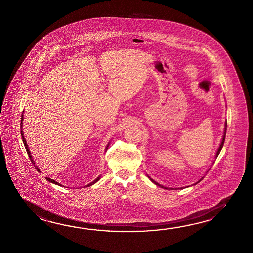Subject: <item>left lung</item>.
<instances>
[{
	"label": "left lung",
	"instance_id": "left-lung-1",
	"mask_svg": "<svg viewBox=\"0 0 253 253\" xmlns=\"http://www.w3.org/2000/svg\"><path fill=\"white\" fill-rule=\"evenodd\" d=\"M226 127H227V123H225V130H224V133H223V137H222V142H221V145H220V147H219V149H218V150H217L216 158H217V157H218V155H219V153H220V151H221V150H222V146H223V143H224V140H225V135H226ZM149 178H150V180L152 181V182H153V183H154L155 185H157V186H161V187H162V188H165V189H169V188H168V187H165V186H161V185H160V184H158V183H157V182H155V181L153 180V179H151V178H150V176H149ZM203 178H204V176H203V177H202L201 179H200V180L198 181V182H196V184H197V183H199V182H200V181H201L202 179H203ZM171 189H172V188H171Z\"/></svg>",
	"mask_w": 253,
	"mask_h": 253
}]
</instances>
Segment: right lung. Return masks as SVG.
Wrapping results in <instances>:
<instances>
[{"mask_svg":"<svg viewBox=\"0 0 253 253\" xmlns=\"http://www.w3.org/2000/svg\"><path fill=\"white\" fill-rule=\"evenodd\" d=\"M22 121H23V114H22V115H21V127H22ZM21 139H22V141H23V143H24V146H25V149H26L27 150V153H28V155H29V158H30V160H31V162H32V164L34 165V167H35V169H37V170L39 171L40 172V169H39V168L37 167V166H35V162L33 161V160H32V157H31V152H30V150H29V148H28V145H27L26 143V140H25V138H24V136H23V132H22V129H21ZM108 147V146H107ZM107 149V148H106ZM99 178H100V176H98L95 180L93 181V182H92V183H90V184H88L87 186H92V185H93V184H95L97 181L99 180ZM46 180L49 181V182H51V183H53V184H55V185H57V186H63L59 184V183H57V181L53 180V179H51V178H48V177H46Z\"/></svg>","mask_w":253,"mask_h":253,"instance_id":"add662e5","label":"right lung"}]
</instances>
